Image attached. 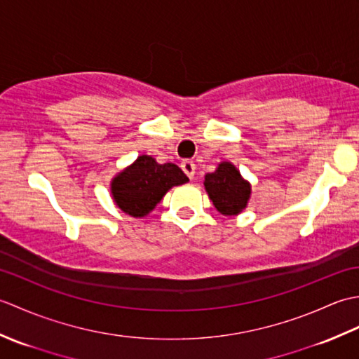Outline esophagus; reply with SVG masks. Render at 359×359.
<instances>
[{"label": "esophagus", "mask_w": 359, "mask_h": 359, "mask_svg": "<svg viewBox=\"0 0 359 359\" xmlns=\"http://www.w3.org/2000/svg\"><path fill=\"white\" fill-rule=\"evenodd\" d=\"M180 166H182V170H184V172L188 175L189 179H194V172H196L194 162H191V160H184Z\"/></svg>", "instance_id": "obj_1"}]
</instances>
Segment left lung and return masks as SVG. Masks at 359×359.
<instances>
[{"mask_svg":"<svg viewBox=\"0 0 359 359\" xmlns=\"http://www.w3.org/2000/svg\"><path fill=\"white\" fill-rule=\"evenodd\" d=\"M205 191L215 208L224 216H238L247 208L251 184L231 162H220L215 172L205 174Z\"/></svg>","mask_w":359,"mask_h":359,"instance_id":"obj_1","label":"left lung"}]
</instances>
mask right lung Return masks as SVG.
Here are the masks:
<instances>
[{"instance_id": "right-lung-1", "label": "right lung", "mask_w": 359, "mask_h": 359, "mask_svg": "<svg viewBox=\"0 0 359 359\" xmlns=\"http://www.w3.org/2000/svg\"><path fill=\"white\" fill-rule=\"evenodd\" d=\"M189 182L174 163H158L152 156H139L114 175L111 196L114 203L131 217H144L157 207L172 187Z\"/></svg>"}]
</instances>
